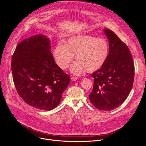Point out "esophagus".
Wrapping results in <instances>:
<instances>
[{
  "mask_svg": "<svg viewBox=\"0 0 146 146\" xmlns=\"http://www.w3.org/2000/svg\"><path fill=\"white\" fill-rule=\"evenodd\" d=\"M79 78L78 77H76V76H72L71 77V80H78Z\"/></svg>",
  "mask_w": 146,
  "mask_h": 146,
  "instance_id": "obj_1",
  "label": "esophagus"
}]
</instances>
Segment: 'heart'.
Returning a JSON list of instances; mask_svg holds the SVG:
<instances>
[{
  "label": "heart",
  "mask_w": 146,
  "mask_h": 146,
  "mask_svg": "<svg viewBox=\"0 0 146 146\" xmlns=\"http://www.w3.org/2000/svg\"><path fill=\"white\" fill-rule=\"evenodd\" d=\"M110 52L106 40L92 35L71 37L65 45L58 44L54 50V56L58 66L66 70L76 54L78 61L73 64L72 71L79 74L84 70L92 73L99 70L106 63Z\"/></svg>",
  "instance_id": "b5f03b06"
}]
</instances>
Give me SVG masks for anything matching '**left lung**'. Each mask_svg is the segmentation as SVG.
I'll return each mask as SVG.
<instances>
[{
	"instance_id": "left-lung-1",
	"label": "left lung",
	"mask_w": 146,
	"mask_h": 146,
	"mask_svg": "<svg viewBox=\"0 0 146 146\" xmlns=\"http://www.w3.org/2000/svg\"><path fill=\"white\" fill-rule=\"evenodd\" d=\"M104 32L110 42L108 57L99 70L92 73L94 88L89 100L97 109L111 111L123 103L131 91L134 64L127 45L112 31Z\"/></svg>"
}]
</instances>
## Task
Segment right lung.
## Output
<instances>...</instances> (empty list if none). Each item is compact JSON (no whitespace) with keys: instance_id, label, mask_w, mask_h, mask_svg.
<instances>
[{"instance_id":"add662e5","label":"right lung","mask_w":146,"mask_h":146,"mask_svg":"<svg viewBox=\"0 0 146 146\" xmlns=\"http://www.w3.org/2000/svg\"><path fill=\"white\" fill-rule=\"evenodd\" d=\"M13 80L26 104L40 110L57 107L70 82L56 63L48 38L37 35L21 41L12 57Z\"/></svg>"}]
</instances>
